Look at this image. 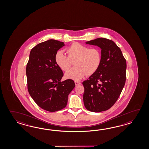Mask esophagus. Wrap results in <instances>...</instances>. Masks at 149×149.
<instances>
[{"mask_svg": "<svg viewBox=\"0 0 149 149\" xmlns=\"http://www.w3.org/2000/svg\"><path fill=\"white\" fill-rule=\"evenodd\" d=\"M75 85L76 86H78L81 84V82H79V81H75Z\"/></svg>", "mask_w": 149, "mask_h": 149, "instance_id": "obj_1", "label": "esophagus"}]
</instances>
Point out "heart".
Here are the masks:
<instances>
[{"label":"heart","mask_w":149,"mask_h":149,"mask_svg":"<svg viewBox=\"0 0 149 149\" xmlns=\"http://www.w3.org/2000/svg\"><path fill=\"white\" fill-rule=\"evenodd\" d=\"M68 56L62 51H58L55 61L58 67L64 71L69 69L72 61L76 60V67L65 73L68 79L78 81L87 74L92 75L98 70L102 62V53L97 48H89L78 42H74L67 49Z\"/></svg>","instance_id":"obj_1"}]
</instances>
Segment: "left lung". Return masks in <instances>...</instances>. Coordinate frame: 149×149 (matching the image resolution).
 I'll use <instances>...</instances> for the list:
<instances>
[{
	"label": "left lung",
	"mask_w": 149,
	"mask_h": 149,
	"mask_svg": "<svg viewBox=\"0 0 149 149\" xmlns=\"http://www.w3.org/2000/svg\"><path fill=\"white\" fill-rule=\"evenodd\" d=\"M86 43L101 48L102 62L98 70L82 82L84 105L91 112L106 111L114 104L124 88L126 61L120 48L111 40L99 38Z\"/></svg>",
	"instance_id": "8db88e82"
}]
</instances>
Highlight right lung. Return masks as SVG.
Here are the masks:
<instances>
[{
    "mask_svg": "<svg viewBox=\"0 0 149 149\" xmlns=\"http://www.w3.org/2000/svg\"><path fill=\"white\" fill-rule=\"evenodd\" d=\"M63 42L51 39L31 50L26 68L28 90L39 107L49 112L59 111L67 106L68 97L75 84L72 79L61 81L64 74L55 61Z\"/></svg>",
    "mask_w": 149,
    "mask_h": 149,
    "instance_id": "add662e5",
    "label": "right lung"
}]
</instances>
